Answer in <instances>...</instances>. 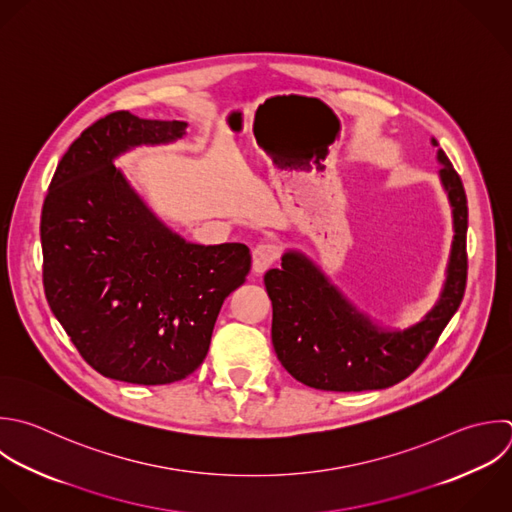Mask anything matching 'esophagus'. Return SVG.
I'll return each instance as SVG.
<instances>
[{
  "mask_svg": "<svg viewBox=\"0 0 512 512\" xmlns=\"http://www.w3.org/2000/svg\"><path fill=\"white\" fill-rule=\"evenodd\" d=\"M278 258V248L274 244H258L252 250V272L264 274Z\"/></svg>",
  "mask_w": 512,
  "mask_h": 512,
  "instance_id": "obj_1",
  "label": "esophagus"
}]
</instances>
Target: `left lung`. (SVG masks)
<instances>
[{
	"mask_svg": "<svg viewBox=\"0 0 512 512\" xmlns=\"http://www.w3.org/2000/svg\"><path fill=\"white\" fill-rule=\"evenodd\" d=\"M434 146L436 140H432ZM440 184L452 208V246L434 306L406 328H384L358 310L300 250L264 276L272 300V344L282 366L318 390L362 392L388 388L412 374L454 316L466 286L468 206L460 176L438 148Z\"/></svg>",
	"mask_w": 512,
	"mask_h": 512,
	"instance_id": "8db88e82",
	"label": "left lung"
}]
</instances>
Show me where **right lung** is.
Wrapping results in <instances>:
<instances>
[{
  "label": "right lung",
  "mask_w": 512,
  "mask_h": 512,
  "mask_svg": "<svg viewBox=\"0 0 512 512\" xmlns=\"http://www.w3.org/2000/svg\"><path fill=\"white\" fill-rule=\"evenodd\" d=\"M186 128L130 112L98 120L64 154L44 202L48 304L106 378L152 386L192 374L224 300L250 272L248 246L184 240L114 164L138 146L172 144Z\"/></svg>",
  "instance_id": "right-lung-1"
}]
</instances>
